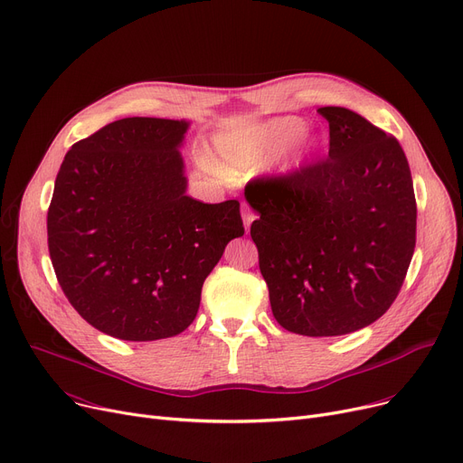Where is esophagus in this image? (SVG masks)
<instances>
[{"label": "esophagus", "instance_id": "1", "mask_svg": "<svg viewBox=\"0 0 463 463\" xmlns=\"http://www.w3.org/2000/svg\"><path fill=\"white\" fill-rule=\"evenodd\" d=\"M255 213L246 206L244 210H242V219H244V227H246V231L250 232V227H251V223H253V221H255Z\"/></svg>", "mask_w": 463, "mask_h": 463}]
</instances>
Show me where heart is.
<instances>
[{"mask_svg":"<svg viewBox=\"0 0 463 463\" xmlns=\"http://www.w3.org/2000/svg\"><path fill=\"white\" fill-rule=\"evenodd\" d=\"M305 130L307 123L303 118L279 117L260 128L251 137V142H223L221 151H223L225 160L232 168L250 172L259 165L260 158L276 155L293 146L305 134Z\"/></svg>","mask_w":463,"mask_h":463,"instance_id":"1","label":"heart"}]
</instances>
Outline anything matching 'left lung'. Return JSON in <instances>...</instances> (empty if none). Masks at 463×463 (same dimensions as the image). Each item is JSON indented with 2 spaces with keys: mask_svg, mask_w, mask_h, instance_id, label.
Returning <instances> with one entry per match:
<instances>
[{
  "mask_svg": "<svg viewBox=\"0 0 463 463\" xmlns=\"http://www.w3.org/2000/svg\"><path fill=\"white\" fill-rule=\"evenodd\" d=\"M317 113L329 123V156L259 175L246 198L259 212L250 232L276 321L336 336L393 305L416 246V198L393 136L346 108Z\"/></svg>",
  "mask_w": 463,
  "mask_h": 463,
  "instance_id": "1",
  "label": "left lung"
}]
</instances>
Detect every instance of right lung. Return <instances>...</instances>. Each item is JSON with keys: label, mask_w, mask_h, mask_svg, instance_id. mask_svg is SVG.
I'll use <instances>...</instances> for the list:
<instances>
[{"label": "right lung", "mask_w": 463, "mask_h": 463, "mask_svg": "<svg viewBox=\"0 0 463 463\" xmlns=\"http://www.w3.org/2000/svg\"><path fill=\"white\" fill-rule=\"evenodd\" d=\"M185 120L128 117L66 153L47 212L52 269L98 331L147 343L196 317L204 279L244 234L238 200L185 194Z\"/></svg>", "instance_id": "obj_1"}]
</instances>
